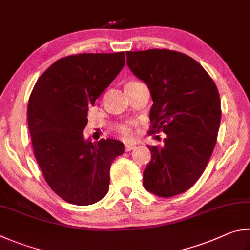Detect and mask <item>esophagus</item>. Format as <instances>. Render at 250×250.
Instances as JSON below:
<instances>
[{
  "instance_id": "obj_1",
  "label": "esophagus",
  "mask_w": 250,
  "mask_h": 250,
  "mask_svg": "<svg viewBox=\"0 0 250 250\" xmlns=\"http://www.w3.org/2000/svg\"><path fill=\"white\" fill-rule=\"evenodd\" d=\"M135 147H137V146H135V145H133V144H125V146L126 152L132 151V149H134Z\"/></svg>"
}]
</instances>
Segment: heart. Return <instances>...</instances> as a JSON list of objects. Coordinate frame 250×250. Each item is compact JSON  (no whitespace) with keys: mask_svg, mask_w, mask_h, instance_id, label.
Returning <instances> with one entry per match:
<instances>
[{"mask_svg":"<svg viewBox=\"0 0 250 250\" xmlns=\"http://www.w3.org/2000/svg\"><path fill=\"white\" fill-rule=\"evenodd\" d=\"M118 132H119V134L125 140H131L134 135L132 125H121L119 128H118Z\"/></svg>","mask_w":250,"mask_h":250,"instance_id":"heart-1","label":"heart"}]
</instances>
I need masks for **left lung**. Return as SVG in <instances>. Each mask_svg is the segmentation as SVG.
<instances>
[{
  "label": "left lung",
  "mask_w": 250,
  "mask_h": 250,
  "mask_svg": "<svg viewBox=\"0 0 250 250\" xmlns=\"http://www.w3.org/2000/svg\"><path fill=\"white\" fill-rule=\"evenodd\" d=\"M126 64L151 93L149 134H166L163 146H147L152 157L143 171L144 188L163 198L187 191L216 143L221 101L215 83L200 63L172 50L129 51Z\"/></svg>",
  "instance_id": "1"
}]
</instances>
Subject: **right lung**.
<instances>
[{"label":"right lung","mask_w":250,"mask_h":250,"mask_svg":"<svg viewBox=\"0 0 250 250\" xmlns=\"http://www.w3.org/2000/svg\"><path fill=\"white\" fill-rule=\"evenodd\" d=\"M125 52L62 58L43 72L30 94L27 117L34 154L47 184L59 197L89 206L106 196L110 165L122 142L85 140L88 107L125 66Z\"/></svg>","instance_id":"add662e5"}]
</instances>
